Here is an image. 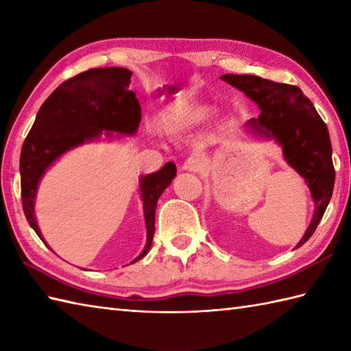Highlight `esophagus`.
<instances>
[{"label": "esophagus", "mask_w": 351, "mask_h": 351, "mask_svg": "<svg viewBox=\"0 0 351 351\" xmlns=\"http://www.w3.org/2000/svg\"><path fill=\"white\" fill-rule=\"evenodd\" d=\"M184 170H189V171H199L200 169H202V161H200L199 156H190V158L184 162L182 166Z\"/></svg>", "instance_id": "esophagus-1"}]
</instances>
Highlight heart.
Instances as JSON below:
<instances>
[{"label": "heart", "instance_id": "b5f03b06", "mask_svg": "<svg viewBox=\"0 0 351 351\" xmlns=\"http://www.w3.org/2000/svg\"><path fill=\"white\" fill-rule=\"evenodd\" d=\"M210 114V108L206 107H191L182 111H176V113L171 114L170 117V125L173 126H185L204 121L205 117Z\"/></svg>", "mask_w": 351, "mask_h": 351}]
</instances>
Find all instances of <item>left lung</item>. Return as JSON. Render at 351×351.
I'll return each instance as SVG.
<instances>
[{
    "instance_id": "1",
    "label": "left lung",
    "mask_w": 351,
    "mask_h": 351,
    "mask_svg": "<svg viewBox=\"0 0 351 351\" xmlns=\"http://www.w3.org/2000/svg\"><path fill=\"white\" fill-rule=\"evenodd\" d=\"M221 80L258 104L261 114L249 122L250 128L267 138L278 140L289 166L309 185L315 213L306 234L297 244L300 247L315 232L333 193L335 167L327 126L297 86L235 73H226Z\"/></svg>"
}]
</instances>
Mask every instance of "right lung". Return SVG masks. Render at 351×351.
<instances>
[{
    "label": "right lung",
    "instance_id": "right-lung-1",
    "mask_svg": "<svg viewBox=\"0 0 351 351\" xmlns=\"http://www.w3.org/2000/svg\"><path fill=\"white\" fill-rule=\"evenodd\" d=\"M132 72L125 68H96L66 80L42 104L36 121L24 140L21 151V196L22 208L34 232L40 237L34 215V197L40 176L52 161L73 146L98 137L106 131L134 134L141 122V108L136 93L130 90ZM176 175L171 161L156 173L141 180L147 244L155 234V208L161 193Z\"/></svg>",
    "mask_w": 351,
    "mask_h": 351
}]
</instances>
